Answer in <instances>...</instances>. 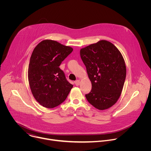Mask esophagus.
Returning <instances> with one entry per match:
<instances>
[{
    "label": "esophagus",
    "mask_w": 151,
    "mask_h": 151,
    "mask_svg": "<svg viewBox=\"0 0 151 151\" xmlns=\"http://www.w3.org/2000/svg\"><path fill=\"white\" fill-rule=\"evenodd\" d=\"M75 85H76V86H78V85H79V84H80V81L79 80H77V81H75Z\"/></svg>",
    "instance_id": "esophagus-1"
}]
</instances>
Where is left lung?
Wrapping results in <instances>:
<instances>
[{
  "label": "left lung",
  "instance_id": "1",
  "mask_svg": "<svg viewBox=\"0 0 151 151\" xmlns=\"http://www.w3.org/2000/svg\"><path fill=\"white\" fill-rule=\"evenodd\" d=\"M80 55L92 84L86 99L99 110L110 108L119 99L126 77L121 52L111 42L101 40L81 48Z\"/></svg>",
  "mask_w": 151,
  "mask_h": 151
}]
</instances>
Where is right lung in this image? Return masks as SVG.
Instances as JSON below:
<instances>
[{"instance_id":"obj_1","label":"right lung","mask_w":151,"mask_h":151,"mask_svg":"<svg viewBox=\"0 0 151 151\" xmlns=\"http://www.w3.org/2000/svg\"><path fill=\"white\" fill-rule=\"evenodd\" d=\"M73 48L51 39L41 41L32 54L28 79L32 93L42 106L51 109L67 98L73 85L59 66Z\"/></svg>"}]
</instances>
